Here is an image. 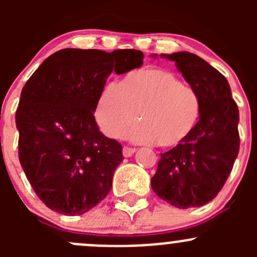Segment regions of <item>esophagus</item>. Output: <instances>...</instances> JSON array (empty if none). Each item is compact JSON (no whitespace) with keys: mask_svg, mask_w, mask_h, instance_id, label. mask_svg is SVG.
Wrapping results in <instances>:
<instances>
[{"mask_svg":"<svg viewBox=\"0 0 257 257\" xmlns=\"http://www.w3.org/2000/svg\"><path fill=\"white\" fill-rule=\"evenodd\" d=\"M136 148H132V147H124L123 148V155L125 158H128V157H132V155L134 154V153H136Z\"/></svg>","mask_w":257,"mask_h":257,"instance_id":"obj_1","label":"esophagus"}]
</instances>
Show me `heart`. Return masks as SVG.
<instances>
[{
    "instance_id": "1",
    "label": "heart",
    "mask_w": 257,
    "mask_h": 257,
    "mask_svg": "<svg viewBox=\"0 0 257 257\" xmlns=\"http://www.w3.org/2000/svg\"><path fill=\"white\" fill-rule=\"evenodd\" d=\"M200 95L181 83L174 73L160 68H143L126 74L119 84L109 83L95 107V119L109 138H129L139 143L155 142L162 148L180 145L193 134L201 116Z\"/></svg>"
}]
</instances>
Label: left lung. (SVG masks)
I'll return each mask as SVG.
<instances>
[{
  "mask_svg": "<svg viewBox=\"0 0 257 257\" xmlns=\"http://www.w3.org/2000/svg\"><path fill=\"white\" fill-rule=\"evenodd\" d=\"M174 61L186 82L200 95L201 116L184 143L162 153L152 188L179 209L203 206L219 194L239 154V108L226 78L189 52L162 54Z\"/></svg>",
  "mask_w": 257,
  "mask_h": 257,
  "instance_id": "obj_1",
  "label": "left lung"
}]
</instances>
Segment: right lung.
<instances>
[{
    "label": "right lung",
    "instance_id": "add662e5",
    "mask_svg": "<svg viewBox=\"0 0 257 257\" xmlns=\"http://www.w3.org/2000/svg\"><path fill=\"white\" fill-rule=\"evenodd\" d=\"M137 49L66 48L49 56L21 92L18 158L47 208L82 215L112 188L121 144L100 133L93 112L108 76L143 64Z\"/></svg>",
    "mask_w": 257,
    "mask_h": 257
}]
</instances>
